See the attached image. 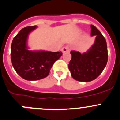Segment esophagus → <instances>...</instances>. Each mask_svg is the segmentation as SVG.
Segmentation results:
<instances>
[{
    "instance_id": "esophagus-1",
    "label": "esophagus",
    "mask_w": 120,
    "mask_h": 120,
    "mask_svg": "<svg viewBox=\"0 0 120 120\" xmlns=\"http://www.w3.org/2000/svg\"><path fill=\"white\" fill-rule=\"evenodd\" d=\"M61 51H62L63 53H65L66 52H69V48H68V46H65V47H63L62 49H61Z\"/></svg>"
}]
</instances>
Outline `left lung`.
<instances>
[{"instance_id": "8db88e82", "label": "left lung", "mask_w": 120, "mask_h": 120, "mask_svg": "<svg viewBox=\"0 0 120 120\" xmlns=\"http://www.w3.org/2000/svg\"><path fill=\"white\" fill-rule=\"evenodd\" d=\"M91 36H96L91 47L82 54L71 51V59L68 64L71 75L74 80L88 82L98 77L105 68L108 60L107 46L105 38L93 25Z\"/></svg>"}]
</instances>
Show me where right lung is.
<instances>
[{"mask_svg":"<svg viewBox=\"0 0 120 120\" xmlns=\"http://www.w3.org/2000/svg\"><path fill=\"white\" fill-rule=\"evenodd\" d=\"M37 26L23 28L14 38L11 46V60L16 73L24 80H40L49 75L56 60L62 56L61 52L30 50L27 45L29 34Z\"/></svg>","mask_w":120,"mask_h":120,"instance_id":"right-lung-1","label":"right lung"}]
</instances>
